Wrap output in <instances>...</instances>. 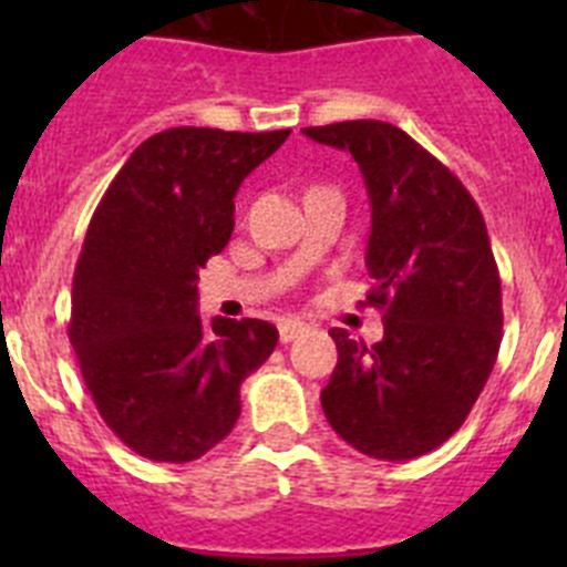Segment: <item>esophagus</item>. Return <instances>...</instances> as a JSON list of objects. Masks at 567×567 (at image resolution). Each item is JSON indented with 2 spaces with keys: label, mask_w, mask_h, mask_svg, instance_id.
<instances>
[{
  "label": "esophagus",
  "mask_w": 567,
  "mask_h": 567,
  "mask_svg": "<svg viewBox=\"0 0 567 567\" xmlns=\"http://www.w3.org/2000/svg\"><path fill=\"white\" fill-rule=\"evenodd\" d=\"M307 323H303V320H292V318H287V320H280L278 323V334H280V343H292L295 338H300V334L307 332Z\"/></svg>",
  "instance_id": "1"
}]
</instances>
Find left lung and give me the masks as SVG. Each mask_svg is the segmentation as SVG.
I'll list each match as a JSON object with an SVG mask.
<instances>
[{
	"label": "left lung",
	"instance_id": "1",
	"mask_svg": "<svg viewBox=\"0 0 567 567\" xmlns=\"http://www.w3.org/2000/svg\"><path fill=\"white\" fill-rule=\"evenodd\" d=\"M303 135L349 150L363 175L372 233L369 303L383 340L332 329L338 365L320 405L329 425L374 460H414L457 432L503 340V292L485 221L452 169L394 124L360 118Z\"/></svg>",
	"mask_w": 567,
	"mask_h": 567
}]
</instances>
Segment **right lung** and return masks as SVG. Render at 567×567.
Instances as JSON below:
<instances>
[{"label":"right lung","instance_id":"add662e5","mask_svg":"<svg viewBox=\"0 0 567 567\" xmlns=\"http://www.w3.org/2000/svg\"><path fill=\"white\" fill-rule=\"evenodd\" d=\"M287 135H150L90 218L68 334L99 414L142 457L189 463L221 443L240 414V383L278 346L267 320L204 323L198 269L227 247L240 182Z\"/></svg>","mask_w":567,"mask_h":567}]
</instances>
